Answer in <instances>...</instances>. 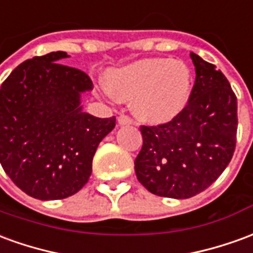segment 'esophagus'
I'll return each instance as SVG.
<instances>
[{"label":"esophagus","mask_w":253,"mask_h":253,"mask_svg":"<svg viewBox=\"0 0 253 253\" xmlns=\"http://www.w3.org/2000/svg\"><path fill=\"white\" fill-rule=\"evenodd\" d=\"M118 124L120 125H129V124H132V118L129 116H126V114H121L118 117Z\"/></svg>","instance_id":"esophagus-1"}]
</instances>
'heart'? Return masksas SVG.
<instances>
[{
  "instance_id": "heart-1",
  "label": "heart",
  "mask_w": 253,
  "mask_h": 253,
  "mask_svg": "<svg viewBox=\"0 0 253 253\" xmlns=\"http://www.w3.org/2000/svg\"><path fill=\"white\" fill-rule=\"evenodd\" d=\"M109 94L130 101L136 117L150 124L169 123L187 106L192 78L181 61L144 58L106 75Z\"/></svg>"
}]
</instances>
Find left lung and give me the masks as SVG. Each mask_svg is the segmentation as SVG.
Instances as JSON below:
<instances>
[{"label":"left lung","instance_id":"1","mask_svg":"<svg viewBox=\"0 0 253 253\" xmlns=\"http://www.w3.org/2000/svg\"><path fill=\"white\" fill-rule=\"evenodd\" d=\"M196 79L187 106L171 121L141 125L137 180L154 195L188 199L203 192L230 162L237 139V98L215 65L191 53Z\"/></svg>","mask_w":253,"mask_h":253}]
</instances>
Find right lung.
I'll return each instance as SVG.
<instances>
[{
	"label": "right lung",
	"instance_id": "right-lung-1",
	"mask_svg": "<svg viewBox=\"0 0 253 253\" xmlns=\"http://www.w3.org/2000/svg\"><path fill=\"white\" fill-rule=\"evenodd\" d=\"M65 51L34 57L1 84V166L23 192L58 200L79 192L92 171L98 144L116 117L84 113L80 94L92 82L62 65Z\"/></svg>",
	"mask_w": 253,
	"mask_h": 253
}]
</instances>
